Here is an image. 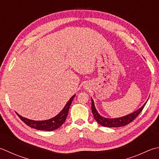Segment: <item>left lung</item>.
Listing matches in <instances>:
<instances>
[{
	"mask_svg": "<svg viewBox=\"0 0 159 159\" xmlns=\"http://www.w3.org/2000/svg\"><path fill=\"white\" fill-rule=\"evenodd\" d=\"M146 102H147V101L145 102V103L141 108H139V110L134 111L132 114L120 118H116V119H108V118L102 117L98 113V111L94 106V101L92 98V111L93 116L94 117V119L101 125L107 127H119L125 126L134 120L139 116V114L141 112L143 109L145 107Z\"/></svg>",
	"mask_w": 159,
	"mask_h": 159,
	"instance_id": "left-lung-1",
	"label": "left lung"
}]
</instances>
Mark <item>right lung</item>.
<instances>
[{
  "instance_id": "add662e5",
  "label": "right lung",
  "mask_w": 159,
  "mask_h": 159,
  "mask_svg": "<svg viewBox=\"0 0 159 159\" xmlns=\"http://www.w3.org/2000/svg\"><path fill=\"white\" fill-rule=\"evenodd\" d=\"M74 96H75V94L67 101L64 108L60 111V113L50 119L45 120H33L23 117L17 112L16 113L27 125L30 126L32 128L39 130H43V131H54V130L59 128L65 123L67 116L71 104V102L74 98Z\"/></svg>"
}]
</instances>
